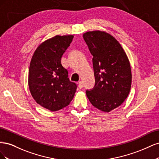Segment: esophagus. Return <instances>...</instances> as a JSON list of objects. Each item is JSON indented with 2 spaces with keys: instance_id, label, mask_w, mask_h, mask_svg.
I'll return each instance as SVG.
<instances>
[{
  "instance_id": "esophagus-1",
  "label": "esophagus",
  "mask_w": 159,
  "mask_h": 159,
  "mask_svg": "<svg viewBox=\"0 0 159 159\" xmlns=\"http://www.w3.org/2000/svg\"><path fill=\"white\" fill-rule=\"evenodd\" d=\"M83 86H84V84H83V82L82 81H80L79 82H78V88H80V89H81L83 88Z\"/></svg>"
}]
</instances>
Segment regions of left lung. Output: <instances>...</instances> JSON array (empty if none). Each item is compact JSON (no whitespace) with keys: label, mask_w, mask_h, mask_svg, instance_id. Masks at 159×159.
I'll return each instance as SVG.
<instances>
[{"label":"left lung","mask_w":159,"mask_h":159,"mask_svg":"<svg viewBox=\"0 0 159 159\" xmlns=\"http://www.w3.org/2000/svg\"><path fill=\"white\" fill-rule=\"evenodd\" d=\"M84 39L93 56L95 84L86 91L95 107L109 112L120 106L129 93L131 69L125 52L109 34L100 30L84 34Z\"/></svg>","instance_id":"8db88e82"}]
</instances>
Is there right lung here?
Here are the masks:
<instances>
[{
	"label": "right lung",
	"instance_id": "right-lung-1",
	"mask_svg": "<svg viewBox=\"0 0 159 159\" xmlns=\"http://www.w3.org/2000/svg\"><path fill=\"white\" fill-rule=\"evenodd\" d=\"M73 35L60 36L44 41L32 56L28 72V86L36 103L51 111L68 106L77 89L68 78V71L61 58Z\"/></svg>",
	"mask_w": 159,
	"mask_h": 159
}]
</instances>
